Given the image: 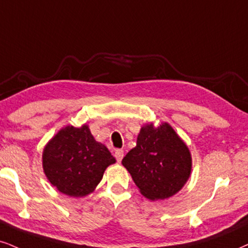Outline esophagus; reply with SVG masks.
Here are the masks:
<instances>
[{
    "label": "esophagus",
    "mask_w": 248,
    "mask_h": 248,
    "mask_svg": "<svg viewBox=\"0 0 248 248\" xmlns=\"http://www.w3.org/2000/svg\"><path fill=\"white\" fill-rule=\"evenodd\" d=\"M123 156H124V152L122 151V149H117V151L115 152V157H116V160H117L118 163H121Z\"/></svg>",
    "instance_id": "1"
}]
</instances>
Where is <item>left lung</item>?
I'll list each match as a JSON object with an SVG mask.
<instances>
[{
	"label": "left lung",
	"instance_id": "obj_1",
	"mask_svg": "<svg viewBox=\"0 0 248 248\" xmlns=\"http://www.w3.org/2000/svg\"><path fill=\"white\" fill-rule=\"evenodd\" d=\"M126 168L143 197L152 201L164 200L184 187L192 171V156L169 123L157 126L143 124L137 146L125 155Z\"/></svg>",
	"mask_w": 248,
	"mask_h": 248
}]
</instances>
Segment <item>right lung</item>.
I'll return each instance as SVG.
<instances>
[{
	"label": "right lung",
	"mask_w": 248,
	"mask_h": 248,
	"mask_svg": "<svg viewBox=\"0 0 248 248\" xmlns=\"http://www.w3.org/2000/svg\"><path fill=\"white\" fill-rule=\"evenodd\" d=\"M116 163L109 149L96 141L87 124L64 126L46 143L42 168L49 183L73 198L91 194L107 168Z\"/></svg>",
	"instance_id": "obj_1"
}]
</instances>
